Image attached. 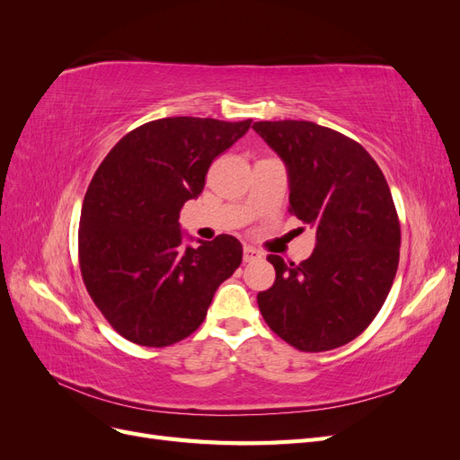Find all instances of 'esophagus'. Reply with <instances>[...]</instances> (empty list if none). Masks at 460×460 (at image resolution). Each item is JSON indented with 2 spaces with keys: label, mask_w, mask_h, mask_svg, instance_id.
Segmentation results:
<instances>
[{
  "label": "esophagus",
  "mask_w": 460,
  "mask_h": 460,
  "mask_svg": "<svg viewBox=\"0 0 460 460\" xmlns=\"http://www.w3.org/2000/svg\"><path fill=\"white\" fill-rule=\"evenodd\" d=\"M259 259H262L261 252H257V249L252 247V245H243V261L245 262H253V261H259Z\"/></svg>",
  "instance_id": "esophagus-1"
}]
</instances>
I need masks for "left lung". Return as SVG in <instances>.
<instances>
[{
  "label": "left lung",
  "mask_w": 460,
  "mask_h": 460,
  "mask_svg": "<svg viewBox=\"0 0 460 460\" xmlns=\"http://www.w3.org/2000/svg\"><path fill=\"white\" fill-rule=\"evenodd\" d=\"M253 130L288 169L289 213L316 232L299 264L269 255L276 280L257 303L264 323L299 351H330L363 333L399 264L392 191L368 151L309 120H261Z\"/></svg>",
  "instance_id": "obj_1"
}]
</instances>
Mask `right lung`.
Here are the masks:
<instances>
[{"label":"right lung","instance_id":"add662e5","mask_svg":"<svg viewBox=\"0 0 460 460\" xmlns=\"http://www.w3.org/2000/svg\"><path fill=\"white\" fill-rule=\"evenodd\" d=\"M252 127L199 117L151 120L107 153L82 203L80 272L122 338L166 347L207 316L217 288L240 267L228 234L184 245L180 208L203 191L211 163Z\"/></svg>","mask_w":460,"mask_h":460}]
</instances>
